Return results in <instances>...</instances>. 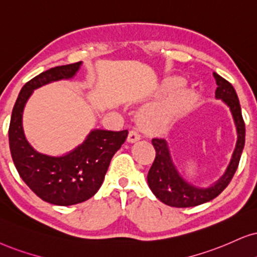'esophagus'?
Listing matches in <instances>:
<instances>
[{
  "label": "esophagus",
  "instance_id": "obj_1",
  "mask_svg": "<svg viewBox=\"0 0 257 257\" xmlns=\"http://www.w3.org/2000/svg\"><path fill=\"white\" fill-rule=\"evenodd\" d=\"M141 139V135H140L139 132L136 131H131L129 132V135H128V142H131V144H133V142H136L139 141V140Z\"/></svg>",
  "mask_w": 257,
  "mask_h": 257
}]
</instances>
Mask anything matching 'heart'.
Returning <instances> with one entry per match:
<instances>
[{
    "label": "heart",
    "mask_w": 257,
    "mask_h": 257,
    "mask_svg": "<svg viewBox=\"0 0 257 257\" xmlns=\"http://www.w3.org/2000/svg\"><path fill=\"white\" fill-rule=\"evenodd\" d=\"M185 85V80L180 77H170L162 82L161 91L164 95H170L181 89ZM198 97L190 90H181L170 98L158 104L148 106L145 110L142 118L146 124L152 128H161L173 123L184 113L190 111L197 104Z\"/></svg>",
    "instance_id": "b5f03b06"
}]
</instances>
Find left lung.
I'll return each mask as SVG.
<instances>
[{
	"mask_svg": "<svg viewBox=\"0 0 257 257\" xmlns=\"http://www.w3.org/2000/svg\"><path fill=\"white\" fill-rule=\"evenodd\" d=\"M213 77L217 84L216 98L220 99L228 105L232 115L233 123H235L237 132L235 151L222 177L210 186L199 187L192 183H188L177 170L172 160L166 140L153 139L152 144L154 146L157 154L147 175L148 186L154 196L166 205L173 207H192L212 200L228 186L238 167L245 141V125L242 117L241 105L231 84L216 72H213Z\"/></svg>",
	"mask_w": 257,
	"mask_h": 257,
	"instance_id": "obj_1",
	"label": "left lung"
}]
</instances>
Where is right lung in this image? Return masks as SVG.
<instances>
[{
  "mask_svg": "<svg viewBox=\"0 0 257 257\" xmlns=\"http://www.w3.org/2000/svg\"><path fill=\"white\" fill-rule=\"evenodd\" d=\"M80 66L82 61L53 67L26 83L13 108L9 125L12 158L22 180L42 200L60 206L83 203L95 196L113 154L128 136V131L93 129L83 144L60 157L38 152L27 141L22 115L33 91L46 84L71 79Z\"/></svg>",
  "mask_w": 257,
  "mask_h": 257,
  "instance_id": "right-lung-1",
  "label": "right lung"
}]
</instances>
